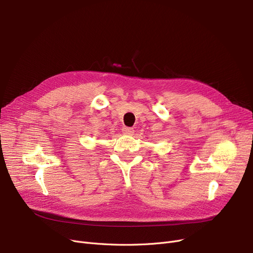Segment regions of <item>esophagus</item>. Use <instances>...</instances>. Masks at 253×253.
Instances as JSON below:
<instances>
[{
    "mask_svg": "<svg viewBox=\"0 0 253 253\" xmlns=\"http://www.w3.org/2000/svg\"><path fill=\"white\" fill-rule=\"evenodd\" d=\"M122 131H123V133H125L127 135H131V134H133V132H134L133 128H130V127H123Z\"/></svg>",
    "mask_w": 253,
    "mask_h": 253,
    "instance_id": "obj_1",
    "label": "esophagus"
}]
</instances>
